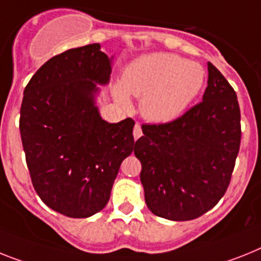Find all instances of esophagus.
Returning a JSON list of instances; mask_svg holds the SVG:
<instances>
[{"label": "esophagus", "mask_w": 261, "mask_h": 261, "mask_svg": "<svg viewBox=\"0 0 261 261\" xmlns=\"http://www.w3.org/2000/svg\"><path fill=\"white\" fill-rule=\"evenodd\" d=\"M133 135H134V139H139L142 137V128L141 124L137 123L134 127V131H133Z\"/></svg>", "instance_id": "obj_1"}]
</instances>
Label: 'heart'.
Wrapping results in <instances>:
<instances>
[{"label":"heart","mask_w":261,"mask_h":261,"mask_svg":"<svg viewBox=\"0 0 261 261\" xmlns=\"http://www.w3.org/2000/svg\"><path fill=\"white\" fill-rule=\"evenodd\" d=\"M204 83V70L174 54L156 53L135 60L123 73V85L115 86L122 102L129 93L142 98L141 110L151 122L166 123L178 118Z\"/></svg>","instance_id":"obj_1"}]
</instances>
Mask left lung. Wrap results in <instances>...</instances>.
<instances>
[{
	"mask_svg": "<svg viewBox=\"0 0 261 261\" xmlns=\"http://www.w3.org/2000/svg\"><path fill=\"white\" fill-rule=\"evenodd\" d=\"M135 142L144 200L154 215L192 220L215 207L231 181L240 148V107L235 90L208 62L203 100L181 117L142 124Z\"/></svg>",
	"mask_w": 261,
	"mask_h": 261,
	"instance_id": "1",
	"label": "left lung"
}]
</instances>
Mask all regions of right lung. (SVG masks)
<instances>
[{"label":"right lung","mask_w":261,"mask_h":261,"mask_svg":"<svg viewBox=\"0 0 261 261\" xmlns=\"http://www.w3.org/2000/svg\"><path fill=\"white\" fill-rule=\"evenodd\" d=\"M111 58L99 43L53 57L26 85L19 131L33 187L47 207L69 218L105 208L120 163L133 152L135 122L107 123L94 105Z\"/></svg>","instance_id":"add662e5"}]
</instances>
